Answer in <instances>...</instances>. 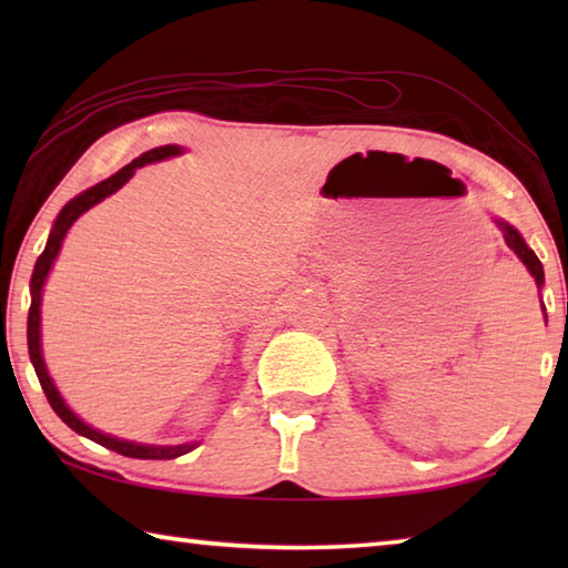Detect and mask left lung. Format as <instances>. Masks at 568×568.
I'll use <instances>...</instances> for the list:
<instances>
[{
  "mask_svg": "<svg viewBox=\"0 0 568 568\" xmlns=\"http://www.w3.org/2000/svg\"><path fill=\"white\" fill-rule=\"evenodd\" d=\"M494 223H496L498 230H501V233H504L506 245L514 250L518 261H521V263L526 265V271L531 273V277L536 281L538 293H541V287H544V265H541V261H538L534 250L526 245V240L521 237V233H518V230H516L514 225H508L506 220H501V217H494ZM541 307H544V303H541ZM544 313H546V307H544Z\"/></svg>",
  "mask_w": 568,
  "mask_h": 568,
  "instance_id": "1",
  "label": "left lung"
}]
</instances>
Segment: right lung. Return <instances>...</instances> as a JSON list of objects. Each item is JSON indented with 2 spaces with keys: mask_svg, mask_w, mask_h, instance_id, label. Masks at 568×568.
I'll use <instances>...</instances> for the list:
<instances>
[{
  "mask_svg": "<svg viewBox=\"0 0 568 568\" xmlns=\"http://www.w3.org/2000/svg\"><path fill=\"white\" fill-rule=\"evenodd\" d=\"M180 145H162L155 150H148L142 152L140 158H134L130 165H124L120 172H114L112 178L98 182V185H92L90 190L80 192V195L72 197L70 203H67L60 215H57L54 225L50 230V237H47V245H44V253L37 257L34 263V273H32V281H30V293H32V305H30V318H27V348H30V361L34 365V373L37 378L42 383V390L47 400H50L52 410L60 416L67 426H70L74 434H80L84 438L94 440V444H100L110 450H118L122 456H130V458H152V460H165V458H178V456H185L190 454L192 448H197L195 440L192 444H178V446H155V444H138V440H124L118 436H110V434H102V430L92 428L90 423H84L77 413L67 406L64 398L60 396V390H57L54 381L50 376V371H47V363H44V355H42V291H44V283H47V275H50L52 265L57 261V255H60L62 243L67 233H70V227L77 223V217L88 213L90 207H94L98 203H102L104 197H110L118 192L124 182H128L134 170L138 168H145L150 162H162V160H170V158H178L182 155Z\"/></svg>",
  "mask_w": 568,
  "mask_h": 568,
  "instance_id": "obj_1",
  "label": "right lung"
}]
</instances>
